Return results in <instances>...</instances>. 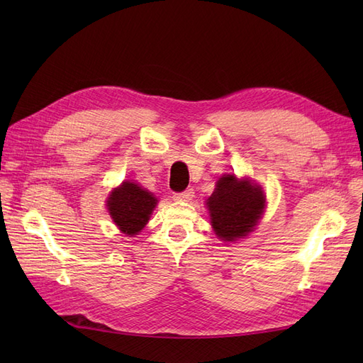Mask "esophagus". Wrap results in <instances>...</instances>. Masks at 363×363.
<instances>
[{"instance_id": "esophagus-1", "label": "esophagus", "mask_w": 363, "mask_h": 363, "mask_svg": "<svg viewBox=\"0 0 363 363\" xmlns=\"http://www.w3.org/2000/svg\"><path fill=\"white\" fill-rule=\"evenodd\" d=\"M194 189L192 188H189V189H186V191H183V192H177V194H174L172 195V199L175 200V201H189V200H192L194 199Z\"/></svg>"}]
</instances>
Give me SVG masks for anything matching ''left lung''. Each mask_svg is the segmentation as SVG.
Masks as SVG:
<instances>
[{"mask_svg": "<svg viewBox=\"0 0 363 363\" xmlns=\"http://www.w3.org/2000/svg\"><path fill=\"white\" fill-rule=\"evenodd\" d=\"M267 204V196L259 184L248 179L225 174L216 182L206 206L218 239L235 242L251 233L257 225Z\"/></svg>", "mask_w": 363, "mask_h": 363, "instance_id": "1", "label": "left lung"}]
</instances>
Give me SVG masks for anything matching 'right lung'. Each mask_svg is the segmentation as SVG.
Wrapping results in <instances>:
<instances>
[{"label":"right lung","mask_w":363,"mask_h":363,"mask_svg":"<svg viewBox=\"0 0 363 363\" xmlns=\"http://www.w3.org/2000/svg\"><path fill=\"white\" fill-rule=\"evenodd\" d=\"M106 206L121 233L135 236L147 225L157 199L138 183L123 182L108 195Z\"/></svg>","instance_id":"right-lung-1"}]
</instances>
